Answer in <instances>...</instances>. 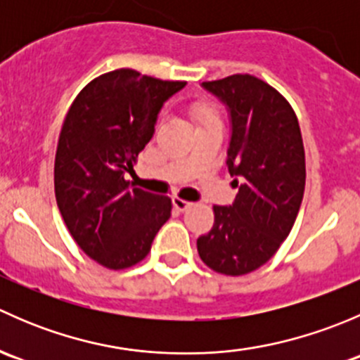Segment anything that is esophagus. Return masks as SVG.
I'll return each instance as SVG.
<instances>
[{"label":"esophagus","mask_w":360,"mask_h":360,"mask_svg":"<svg viewBox=\"0 0 360 360\" xmlns=\"http://www.w3.org/2000/svg\"><path fill=\"white\" fill-rule=\"evenodd\" d=\"M172 203H174V207H176L177 210H181V212H183V210H186V209H190L191 207V202H186V200H183V198H172Z\"/></svg>","instance_id":"34e87169"}]
</instances>
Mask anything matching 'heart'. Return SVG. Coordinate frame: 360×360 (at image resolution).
<instances>
[{
  "mask_svg": "<svg viewBox=\"0 0 360 360\" xmlns=\"http://www.w3.org/2000/svg\"><path fill=\"white\" fill-rule=\"evenodd\" d=\"M190 112L191 116H193L195 122H197V125H203V123L217 120V112L209 103H195L193 106H191Z\"/></svg>",
  "mask_w": 360,
  "mask_h": 360,
  "instance_id": "heart-1",
  "label": "heart"
}]
</instances>
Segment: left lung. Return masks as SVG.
<instances>
[{
  "label": "left lung",
  "mask_w": 360,
  "mask_h": 360,
  "mask_svg": "<svg viewBox=\"0 0 360 360\" xmlns=\"http://www.w3.org/2000/svg\"><path fill=\"white\" fill-rule=\"evenodd\" d=\"M230 112L228 170L238 179L230 207L214 205V226L197 240L202 261L223 275L263 266L291 233L304 191V148L291 104L250 75L203 82Z\"/></svg>",
  "instance_id": "obj_1"
}]
</instances>
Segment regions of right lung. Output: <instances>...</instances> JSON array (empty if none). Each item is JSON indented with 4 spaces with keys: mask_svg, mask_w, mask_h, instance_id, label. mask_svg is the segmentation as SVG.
I'll return each instance as SVG.
<instances>
[{
    "mask_svg": "<svg viewBox=\"0 0 360 360\" xmlns=\"http://www.w3.org/2000/svg\"><path fill=\"white\" fill-rule=\"evenodd\" d=\"M186 82H163L134 69L92 79L69 108L53 167L56 200L79 249L110 270L143 261L170 217L172 202L129 188L163 103Z\"/></svg>",
    "mask_w": 360,
    "mask_h": 360,
    "instance_id": "right-lung-1",
    "label": "right lung"
}]
</instances>
